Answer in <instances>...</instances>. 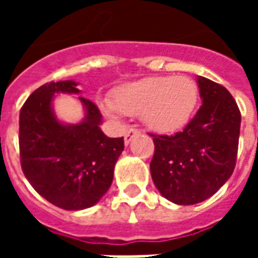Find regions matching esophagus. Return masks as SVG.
Here are the masks:
<instances>
[{
    "instance_id": "34e87169",
    "label": "esophagus",
    "mask_w": 258,
    "mask_h": 258,
    "mask_svg": "<svg viewBox=\"0 0 258 258\" xmlns=\"http://www.w3.org/2000/svg\"><path fill=\"white\" fill-rule=\"evenodd\" d=\"M140 134V130H137V128H130L127 133H125V135H124V144L125 145H128L130 142H131V140L134 138L135 135H138Z\"/></svg>"
}]
</instances>
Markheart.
Segmentation results:
<instances>
[{
    "instance_id": "b5f03b06",
    "label": "heart",
    "mask_w": 258,
    "mask_h": 258,
    "mask_svg": "<svg viewBox=\"0 0 258 258\" xmlns=\"http://www.w3.org/2000/svg\"><path fill=\"white\" fill-rule=\"evenodd\" d=\"M199 101V88L188 77H149L127 83L113 91L102 109L109 116L118 112L141 116L148 128L174 133L185 127Z\"/></svg>"
}]
</instances>
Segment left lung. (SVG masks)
<instances>
[{"label":"left lung","instance_id":"obj_1","mask_svg":"<svg viewBox=\"0 0 258 258\" xmlns=\"http://www.w3.org/2000/svg\"><path fill=\"white\" fill-rule=\"evenodd\" d=\"M202 106L182 131L152 135L151 174L157 190L175 205L200 203L232 175L238 155L240 112L229 91L198 76Z\"/></svg>","mask_w":258,"mask_h":258}]
</instances>
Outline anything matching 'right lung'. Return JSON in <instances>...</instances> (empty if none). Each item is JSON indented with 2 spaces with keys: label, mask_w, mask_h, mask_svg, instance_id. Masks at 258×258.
<instances>
[{
  "label": "right lung",
  "mask_w": 258,
  "mask_h": 258,
  "mask_svg": "<svg viewBox=\"0 0 258 258\" xmlns=\"http://www.w3.org/2000/svg\"><path fill=\"white\" fill-rule=\"evenodd\" d=\"M80 94L72 80L47 83L31 94L19 114L20 164L25 177L44 199L63 210H83L106 194L124 140L102 133L95 103L79 96L85 110L77 124L59 121L55 94Z\"/></svg>",
  "instance_id": "add662e5"
}]
</instances>
